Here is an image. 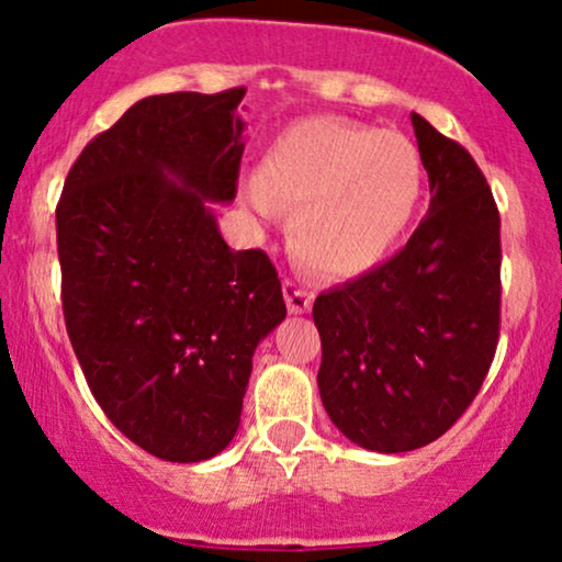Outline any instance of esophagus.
I'll use <instances>...</instances> for the list:
<instances>
[{
	"mask_svg": "<svg viewBox=\"0 0 562 562\" xmlns=\"http://www.w3.org/2000/svg\"><path fill=\"white\" fill-rule=\"evenodd\" d=\"M283 300H286L289 310H292L294 315L310 313V307H313V292L300 286L296 281H289V279L283 281Z\"/></svg>",
	"mask_w": 562,
	"mask_h": 562,
	"instance_id": "34e87169",
	"label": "esophagus"
}]
</instances>
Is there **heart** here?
<instances>
[{
    "label": "heart",
    "mask_w": 562,
    "mask_h": 562,
    "mask_svg": "<svg viewBox=\"0 0 562 562\" xmlns=\"http://www.w3.org/2000/svg\"><path fill=\"white\" fill-rule=\"evenodd\" d=\"M417 145L393 130L313 116L268 145L245 200L270 218L294 207L289 239L310 268L357 276L378 266L412 224L422 198Z\"/></svg>",
    "instance_id": "1"
}]
</instances>
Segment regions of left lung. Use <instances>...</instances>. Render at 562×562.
<instances>
[{
    "instance_id": "obj_1",
    "label": "left lung",
    "mask_w": 562,
    "mask_h": 562,
    "mask_svg": "<svg viewBox=\"0 0 562 562\" xmlns=\"http://www.w3.org/2000/svg\"><path fill=\"white\" fill-rule=\"evenodd\" d=\"M429 207L401 252L323 292L317 387L359 448L404 453L467 412L501 336V213L467 148L412 114Z\"/></svg>"
}]
</instances>
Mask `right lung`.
Wrapping results in <instances>:
<instances>
[{"instance_id":"add662e5","label":"right lung","mask_w":562,"mask_h":562,"mask_svg":"<svg viewBox=\"0 0 562 562\" xmlns=\"http://www.w3.org/2000/svg\"><path fill=\"white\" fill-rule=\"evenodd\" d=\"M245 88L137 101L93 137L57 205L61 310L90 393L150 456L198 463L241 417L252 355L286 317L262 249L234 252Z\"/></svg>"}]
</instances>
